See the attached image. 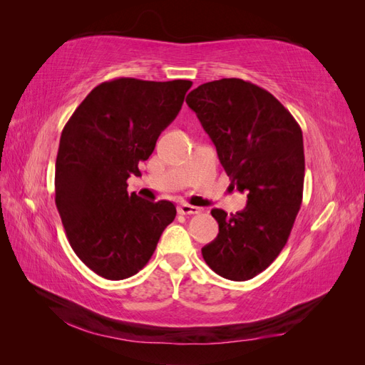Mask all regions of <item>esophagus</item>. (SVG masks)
Segmentation results:
<instances>
[{"label":"esophagus","mask_w":365,"mask_h":365,"mask_svg":"<svg viewBox=\"0 0 365 365\" xmlns=\"http://www.w3.org/2000/svg\"><path fill=\"white\" fill-rule=\"evenodd\" d=\"M178 213L180 215H197V213H200V208L195 207V205L182 202V204L178 205Z\"/></svg>","instance_id":"34e87169"}]
</instances>
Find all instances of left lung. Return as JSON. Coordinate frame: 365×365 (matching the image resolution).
<instances>
[{"instance_id":"obj_1","label":"left lung","mask_w":365,"mask_h":365,"mask_svg":"<svg viewBox=\"0 0 365 365\" xmlns=\"http://www.w3.org/2000/svg\"><path fill=\"white\" fill-rule=\"evenodd\" d=\"M185 102L216 146L230 187L248 197L236 215L212 210L219 233L202 257L220 277L250 280L277 259L300 210L302 129L271 93L235 77L200 85Z\"/></svg>"}]
</instances>
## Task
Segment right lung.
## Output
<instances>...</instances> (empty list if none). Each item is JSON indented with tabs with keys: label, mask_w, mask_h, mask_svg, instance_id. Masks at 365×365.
<instances>
[{
	"label": "right lung",
	"mask_w": 365,
	"mask_h": 365,
	"mask_svg": "<svg viewBox=\"0 0 365 365\" xmlns=\"http://www.w3.org/2000/svg\"><path fill=\"white\" fill-rule=\"evenodd\" d=\"M190 81L120 77L97 85L65 125L54 187L68 242L88 268L108 280L137 274L176 216L170 201L128 193L130 173L155 149L182 106Z\"/></svg>",
	"instance_id": "obj_1"
}]
</instances>
